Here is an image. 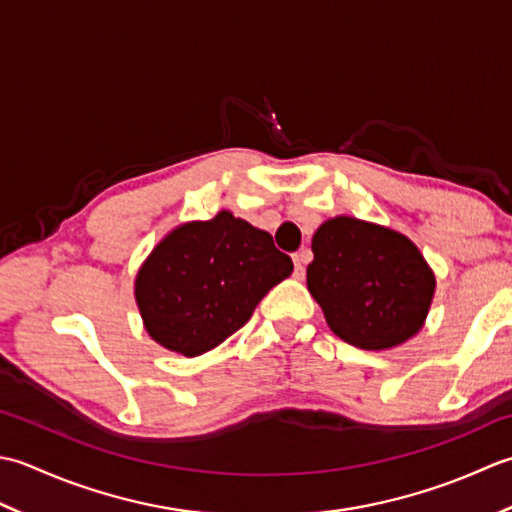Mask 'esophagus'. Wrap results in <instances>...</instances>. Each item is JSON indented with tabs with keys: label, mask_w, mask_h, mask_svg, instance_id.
Wrapping results in <instances>:
<instances>
[{
	"label": "esophagus",
	"mask_w": 512,
	"mask_h": 512,
	"mask_svg": "<svg viewBox=\"0 0 512 512\" xmlns=\"http://www.w3.org/2000/svg\"><path fill=\"white\" fill-rule=\"evenodd\" d=\"M305 265H307V254L305 252L294 254V276L296 278L305 276Z\"/></svg>",
	"instance_id": "obj_1"
}]
</instances>
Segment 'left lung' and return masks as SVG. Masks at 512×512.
<instances>
[{
    "label": "left lung",
    "mask_w": 512,
    "mask_h": 512,
    "mask_svg": "<svg viewBox=\"0 0 512 512\" xmlns=\"http://www.w3.org/2000/svg\"><path fill=\"white\" fill-rule=\"evenodd\" d=\"M307 287L338 338L382 351L422 329L435 276L409 238L389 227L336 216L311 241Z\"/></svg>",
    "instance_id": "left-lung-1"
}]
</instances>
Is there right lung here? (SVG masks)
Segmentation results:
<instances>
[{"label":"right lung","instance_id":"1","mask_svg":"<svg viewBox=\"0 0 512 512\" xmlns=\"http://www.w3.org/2000/svg\"><path fill=\"white\" fill-rule=\"evenodd\" d=\"M291 271L274 238L223 210L172 229L141 265L134 298L150 338L194 358L241 329Z\"/></svg>","mask_w":512,"mask_h":512}]
</instances>
